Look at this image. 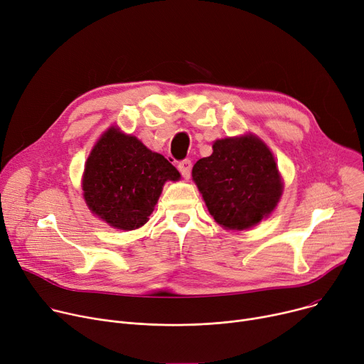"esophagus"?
I'll use <instances>...</instances> for the list:
<instances>
[{
    "label": "esophagus",
    "mask_w": 364,
    "mask_h": 364,
    "mask_svg": "<svg viewBox=\"0 0 364 364\" xmlns=\"http://www.w3.org/2000/svg\"><path fill=\"white\" fill-rule=\"evenodd\" d=\"M178 171L181 173V176L184 178H188L190 177V173H191V161L190 159H183L178 162Z\"/></svg>",
    "instance_id": "esophagus-1"
}]
</instances>
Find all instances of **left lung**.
<instances>
[{
    "instance_id": "1",
    "label": "left lung",
    "mask_w": 364,
    "mask_h": 364,
    "mask_svg": "<svg viewBox=\"0 0 364 364\" xmlns=\"http://www.w3.org/2000/svg\"><path fill=\"white\" fill-rule=\"evenodd\" d=\"M193 166L209 213L227 230L256 225L277 206L282 183L271 151L255 136L223 139Z\"/></svg>"
}]
</instances>
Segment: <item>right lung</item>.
<instances>
[{
	"label": "right lung",
	"instance_id": "1",
	"mask_svg": "<svg viewBox=\"0 0 364 364\" xmlns=\"http://www.w3.org/2000/svg\"><path fill=\"white\" fill-rule=\"evenodd\" d=\"M178 178L176 166L162 155L111 127L87 158L85 200L111 227L136 230L148 223L164 183Z\"/></svg>",
	"mask_w": 364,
	"mask_h": 364
}]
</instances>
